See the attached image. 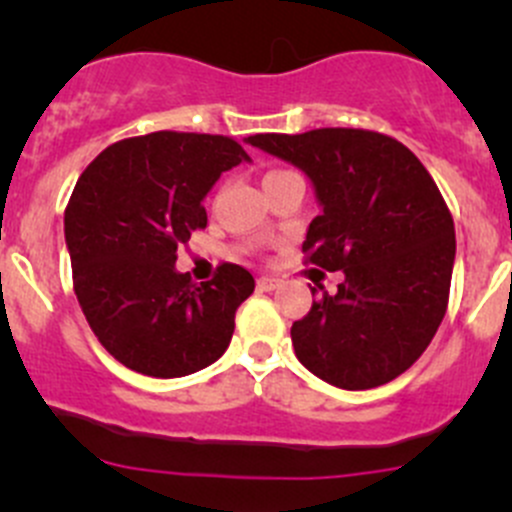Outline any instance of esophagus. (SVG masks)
Wrapping results in <instances>:
<instances>
[{"instance_id":"esophagus-1","label":"esophagus","mask_w":512,"mask_h":512,"mask_svg":"<svg viewBox=\"0 0 512 512\" xmlns=\"http://www.w3.org/2000/svg\"><path fill=\"white\" fill-rule=\"evenodd\" d=\"M277 285H280L277 277H260V280H257V289H260V292H270V289H275Z\"/></svg>"}]
</instances>
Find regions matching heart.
<instances>
[{
	"label": "heart",
	"mask_w": 512,
	"mask_h": 512,
	"mask_svg": "<svg viewBox=\"0 0 512 512\" xmlns=\"http://www.w3.org/2000/svg\"><path fill=\"white\" fill-rule=\"evenodd\" d=\"M282 173H287V170H270V173L265 175V180H272V178H277V175H282Z\"/></svg>",
	"instance_id": "heart-1"
}]
</instances>
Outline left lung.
Instances as JSON below:
<instances>
[{
  "label": "left lung",
  "mask_w": 512,
  "mask_h": 512,
  "mask_svg": "<svg viewBox=\"0 0 512 512\" xmlns=\"http://www.w3.org/2000/svg\"><path fill=\"white\" fill-rule=\"evenodd\" d=\"M247 143L309 175L322 215L309 223L304 262L344 272L292 324L294 354L339 389L389 384L426 352L448 307L456 230L441 190L404 143L364 128Z\"/></svg>",
  "instance_id": "1"
}]
</instances>
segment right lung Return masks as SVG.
Returning <instances> with one entry per match:
<instances>
[{
	"instance_id": "add662e5",
	"label": "right lung",
	"mask_w": 512,
	"mask_h": 512,
	"mask_svg": "<svg viewBox=\"0 0 512 512\" xmlns=\"http://www.w3.org/2000/svg\"><path fill=\"white\" fill-rule=\"evenodd\" d=\"M242 160L235 138L158 131L113 143L76 180L64 213L74 292L101 347L128 369L175 379L225 354L255 280L223 262L195 285L175 260L208 225V190Z\"/></svg>"
}]
</instances>
